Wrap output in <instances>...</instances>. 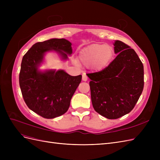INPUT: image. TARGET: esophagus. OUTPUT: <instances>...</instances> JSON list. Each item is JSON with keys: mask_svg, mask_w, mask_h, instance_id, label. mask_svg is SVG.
<instances>
[{"mask_svg": "<svg viewBox=\"0 0 160 160\" xmlns=\"http://www.w3.org/2000/svg\"><path fill=\"white\" fill-rule=\"evenodd\" d=\"M82 79H83V81H88V76L86 75V74H85V73H83V75H82Z\"/></svg>", "mask_w": 160, "mask_h": 160, "instance_id": "34e87169", "label": "esophagus"}]
</instances>
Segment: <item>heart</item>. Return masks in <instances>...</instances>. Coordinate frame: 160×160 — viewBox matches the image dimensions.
<instances>
[{"instance_id": "heart-1", "label": "heart", "mask_w": 160, "mask_h": 160, "mask_svg": "<svg viewBox=\"0 0 160 160\" xmlns=\"http://www.w3.org/2000/svg\"><path fill=\"white\" fill-rule=\"evenodd\" d=\"M112 56L113 49L108 45H91L85 47L79 53L82 63L88 66L93 65V68L98 71L108 67Z\"/></svg>"}]
</instances>
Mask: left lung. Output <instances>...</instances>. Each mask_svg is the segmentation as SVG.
Listing matches in <instances>:
<instances>
[{
  "instance_id": "1",
  "label": "left lung",
  "mask_w": 160,
  "mask_h": 160,
  "mask_svg": "<svg viewBox=\"0 0 160 160\" xmlns=\"http://www.w3.org/2000/svg\"><path fill=\"white\" fill-rule=\"evenodd\" d=\"M115 59L102 71L88 73L92 105L96 112L115 119L135 107L144 85L143 65L137 53L125 43L115 41Z\"/></svg>"
}]
</instances>
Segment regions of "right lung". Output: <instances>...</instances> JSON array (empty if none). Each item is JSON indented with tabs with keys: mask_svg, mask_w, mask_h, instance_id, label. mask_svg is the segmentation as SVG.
I'll return each instance as SVG.
<instances>
[{
	"mask_svg": "<svg viewBox=\"0 0 160 160\" xmlns=\"http://www.w3.org/2000/svg\"><path fill=\"white\" fill-rule=\"evenodd\" d=\"M55 51L66 60L72 53L71 43L65 38H51L33 45L23 56L19 85L28 108L46 119L65 113L82 76H71L63 70L41 71L38 67L45 53Z\"/></svg>",
	"mask_w": 160,
	"mask_h": 160,
	"instance_id": "right-lung-1",
	"label": "right lung"
}]
</instances>
